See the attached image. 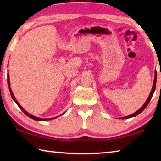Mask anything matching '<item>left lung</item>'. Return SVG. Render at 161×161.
Wrapping results in <instances>:
<instances>
[{
	"label": "left lung",
	"mask_w": 161,
	"mask_h": 161,
	"mask_svg": "<svg viewBox=\"0 0 161 161\" xmlns=\"http://www.w3.org/2000/svg\"><path fill=\"white\" fill-rule=\"evenodd\" d=\"M156 80H157V75H156V74H155V78H154V81H153V88H152V90H151V94H150L149 97H148V99L146 100V103H144V104L143 105V107H141V108H139V109H138L137 111H136V112H135L134 114H130V115L128 116L122 117V118H121V119H129V118H130V117H133V116H137L138 114H139L141 112H142V111H143L144 109H145L146 107H147V106H148V104L149 102H150V101H151V98H152V97H153V93H154V91H155V89H156Z\"/></svg>",
	"instance_id": "8db88e82"
}]
</instances>
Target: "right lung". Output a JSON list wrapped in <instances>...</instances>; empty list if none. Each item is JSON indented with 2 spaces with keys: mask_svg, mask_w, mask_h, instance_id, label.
<instances>
[{
  "mask_svg": "<svg viewBox=\"0 0 161 161\" xmlns=\"http://www.w3.org/2000/svg\"><path fill=\"white\" fill-rule=\"evenodd\" d=\"M8 86H9V90H10V95H11V97H12V98H13V99L15 101V103H17V105H18V107H19V108H20V109L23 111L24 114H25V115H27V116H29L30 118H31L32 119L35 120V121H48V120H51V119H54V118H50V119H42V118H38V117L34 116L31 115V114H28V112H27L26 111H25V110L23 109V107H22L20 105V103H19L17 102V100L15 99V97H14V95H13V92H12V90H11V88H10V81H9V77H8ZM62 114H61V115H62Z\"/></svg>",
  "mask_w": 161,
  "mask_h": 161,
  "instance_id": "right-lung-1",
  "label": "right lung"
}]
</instances>
